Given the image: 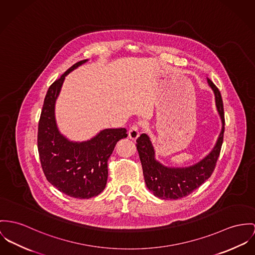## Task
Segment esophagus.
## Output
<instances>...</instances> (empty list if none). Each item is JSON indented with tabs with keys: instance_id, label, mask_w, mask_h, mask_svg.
<instances>
[{
	"instance_id": "1",
	"label": "esophagus",
	"mask_w": 255,
	"mask_h": 255,
	"mask_svg": "<svg viewBox=\"0 0 255 255\" xmlns=\"http://www.w3.org/2000/svg\"><path fill=\"white\" fill-rule=\"evenodd\" d=\"M128 136L133 139V140H136L138 136H139V130H138V126L137 124H134L130 129H129V132H128Z\"/></svg>"
}]
</instances>
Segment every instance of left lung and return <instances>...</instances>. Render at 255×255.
Masks as SVG:
<instances>
[{
    "instance_id": "1",
    "label": "left lung",
    "mask_w": 255,
    "mask_h": 255,
    "mask_svg": "<svg viewBox=\"0 0 255 255\" xmlns=\"http://www.w3.org/2000/svg\"><path fill=\"white\" fill-rule=\"evenodd\" d=\"M208 82L215 92L216 109L221 118L222 129L215 147L207 156L192 166L166 167L155 159L154 148L146 134H141L137 138L136 145L146 187L160 199L176 200L187 196L214 173L223 142L225 119L220 91L211 79H208Z\"/></svg>"
}]
</instances>
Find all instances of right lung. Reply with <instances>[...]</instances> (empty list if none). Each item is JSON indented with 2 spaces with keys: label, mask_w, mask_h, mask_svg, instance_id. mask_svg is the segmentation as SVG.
Returning <instances> with one entry per match:
<instances>
[{
  "label": "right lung",
  "mask_w": 255,
  "mask_h": 255,
  "mask_svg": "<svg viewBox=\"0 0 255 255\" xmlns=\"http://www.w3.org/2000/svg\"><path fill=\"white\" fill-rule=\"evenodd\" d=\"M82 60L55 80L45 95L38 129V150L46 179L62 193L79 199L99 195L106 187L108 160L116 144L127 137L125 128L105 129L91 139L71 141L57 128L55 102L65 77L84 64Z\"/></svg>",
  "instance_id": "1"
}]
</instances>
